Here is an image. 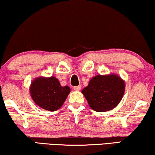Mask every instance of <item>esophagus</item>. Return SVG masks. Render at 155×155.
<instances>
[{
  "label": "esophagus",
  "instance_id": "esophagus-1",
  "mask_svg": "<svg viewBox=\"0 0 155 155\" xmlns=\"http://www.w3.org/2000/svg\"><path fill=\"white\" fill-rule=\"evenodd\" d=\"M81 88H82L81 85H78V86H76V87H73V89H75V91H80V89H81Z\"/></svg>",
  "mask_w": 155,
  "mask_h": 155
}]
</instances>
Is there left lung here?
<instances>
[{"label":"left lung","mask_w":155,"mask_h":155,"mask_svg":"<svg viewBox=\"0 0 155 155\" xmlns=\"http://www.w3.org/2000/svg\"><path fill=\"white\" fill-rule=\"evenodd\" d=\"M124 90V80L116 74H110L91 78L82 93L91 109L103 113L115 108L120 104Z\"/></svg>","instance_id":"1"}]
</instances>
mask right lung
<instances>
[{
    "mask_svg": "<svg viewBox=\"0 0 155 155\" xmlns=\"http://www.w3.org/2000/svg\"><path fill=\"white\" fill-rule=\"evenodd\" d=\"M68 86L62 87L55 77H40L31 82L30 94L33 101L48 111H55L64 104L70 93Z\"/></svg>",
    "mask_w": 155,
    "mask_h": 155,
    "instance_id": "add662e5",
    "label": "right lung"
}]
</instances>
